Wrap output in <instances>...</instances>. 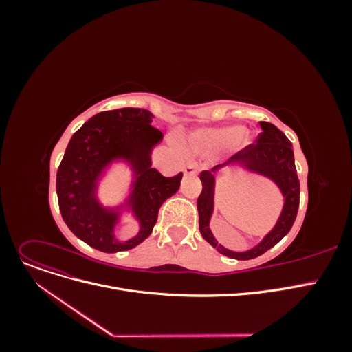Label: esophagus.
I'll use <instances>...</instances> for the list:
<instances>
[{
    "mask_svg": "<svg viewBox=\"0 0 352 352\" xmlns=\"http://www.w3.org/2000/svg\"><path fill=\"white\" fill-rule=\"evenodd\" d=\"M198 173V167L197 164L194 163H188L185 167H184V175L185 176H195Z\"/></svg>",
    "mask_w": 352,
    "mask_h": 352,
    "instance_id": "obj_1",
    "label": "esophagus"
}]
</instances>
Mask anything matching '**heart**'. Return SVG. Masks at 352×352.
Returning <instances> with one entry per match:
<instances>
[{
    "label": "heart",
    "mask_w": 352,
    "mask_h": 352,
    "mask_svg": "<svg viewBox=\"0 0 352 352\" xmlns=\"http://www.w3.org/2000/svg\"><path fill=\"white\" fill-rule=\"evenodd\" d=\"M250 141V133L238 126L206 127L190 132L188 144L198 154H211L220 148L232 144L236 148H243Z\"/></svg>",
    "instance_id": "heart-1"
}]
</instances>
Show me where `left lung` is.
I'll list each match as a JSON object with an SVG mask.
<instances>
[{"label": "left lung", "mask_w": 352, "mask_h": 352, "mask_svg": "<svg viewBox=\"0 0 352 352\" xmlns=\"http://www.w3.org/2000/svg\"><path fill=\"white\" fill-rule=\"evenodd\" d=\"M261 135L257 145H250L242 151L230 157L226 163L204 170L199 179L202 192L198 197L197 207L199 214V232L212 248L220 254L235 260H251L273 248L291 230L300 207V180L296 176L292 144L282 131L267 122H260ZM229 166L232 171H243L258 174L269 178L281 190L284 197V207L281 216L274 229L255 248L247 252H232L221 244L212 235L209 221L214 214L215 184L221 170Z\"/></svg>", "instance_id": "1"}]
</instances>
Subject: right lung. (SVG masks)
<instances>
[{
	"label": "right lung",
	"mask_w": 352,
	"mask_h": 352,
	"mask_svg": "<svg viewBox=\"0 0 352 352\" xmlns=\"http://www.w3.org/2000/svg\"><path fill=\"white\" fill-rule=\"evenodd\" d=\"M154 114L144 109L102 111L72 136L57 172V197L67 228L102 252L132 250L144 242L157 223L163 202L180 188L182 173L166 177L153 167V151L163 133L151 126ZM114 166L130 172L125 197L105 205L99 197L102 180ZM131 217L137 235L126 241L115 228Z\"/></svg>",
	"instance_id": "right-lung-1"
}]
</instances>
